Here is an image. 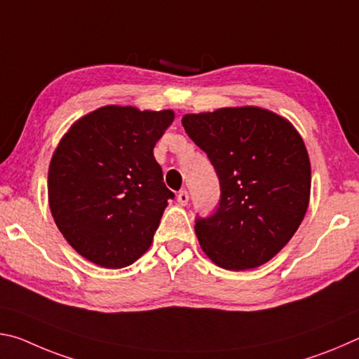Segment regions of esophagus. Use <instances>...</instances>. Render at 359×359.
Listing matches in <instances>:
<instances>
[{"label":"esophagus","mask_w":359,"mask_h":359,"mask_svg":"<svg viewBox=\"0 0 359 359\" xmlns=\"http://www.w3.org/2000/svg\"><path fill=\"white\" fill-rule=\"evenodd\" d=\"M188 199H190V196H188V191L187 190H180L179 194H177V203L180 205H187L188 204Z\"/></svg>","instance_id":"34e87169"}]
</instances>
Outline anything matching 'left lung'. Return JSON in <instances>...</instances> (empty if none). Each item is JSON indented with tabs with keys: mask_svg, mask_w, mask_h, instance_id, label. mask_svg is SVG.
<instances>
[{
	"mask_svg": "<svg viewBox=\"0 0 359 359\" xmlns=\"http://www.w3.org/2000/svg\"><path fill=\"white\" fill-rule=\"evenodd\" d=\"M182 125L220 180L217 210L194 224L204 253L229 271L267 263L293 238L311 198V161L299 133L253 106L187 114Z\"/></svg>",
	"mask_w": 359,
	"mask_h": 359,
	"instance_id": "8db88e82",
	"label": "left lung"
}]
</instances>
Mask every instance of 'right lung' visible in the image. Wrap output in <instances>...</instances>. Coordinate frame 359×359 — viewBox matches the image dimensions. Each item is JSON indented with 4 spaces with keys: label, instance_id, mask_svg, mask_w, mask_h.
Returning <instances> with one entry per match:
<instances>
[{
    "label": "right lung",
    "instance_id": "add662e5",
    "mask_svg": "<svg viewBox=\"0 0 359 359\" xmlns=\"http://www.w3.org/2000/svg\"><path fill=\"white\" fill-rule=\"evenodd\" d=\"M172 111L104 106L71 126L48 168V204L74 250L107 269L149 250L174 193L163 182L154 147Z\"/></svg>",
    "mask_w": 359,
    "mask_h": 359
}]
</instances>
